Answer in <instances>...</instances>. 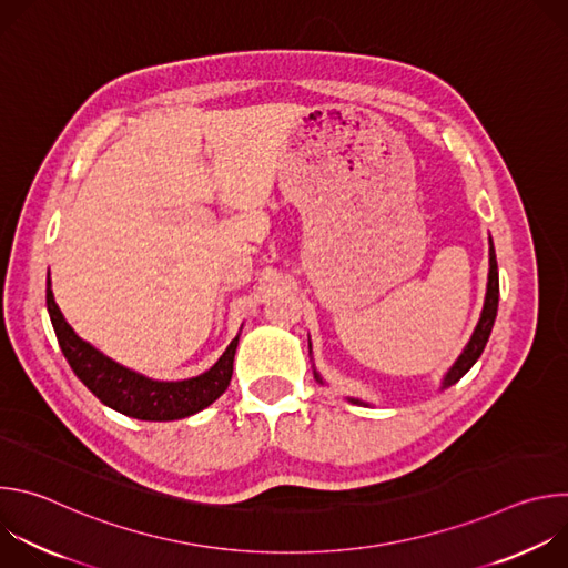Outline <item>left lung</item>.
<instances>
[{"instance_id": "obj_1", "label": "left lung", "mask_w": 568, "mask_h": 568, "mask_svg": "<svg viewBox=\"0 0 568 568\" xmlns=\"http://www.w3.org/2000/svg\"><path fill=\"white\" fill-rule=\"evenodd\" d=\"M497 307H499V267H497V254H495V245H493V237H490V272H488V292H485V303L480 310V318L476 323V328L467 342V346L463 348V353L458 355V359L454 362V366L447 371V375L443 377V386L447 388L452 384H456L480 357L485 344L490 339L493 326H495V318H497ZM314 377L318 384H323V379L318 377V373L314 371ZM353 404H366L362 399L348 397Z\"/></svg>"}]
</instances>
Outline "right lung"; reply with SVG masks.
I'll use <instances>...</instances> for the list:
<instances>
[{
  "instance_id": "obj_1",
  "label": "right lung",
  "mask_w": 568,
  "mask_h": 568,
  "mask_svg": "<svg viewBox=\"0 0 568 568\" xmlns=\"http://www.w3.org/2000/svg\"><path fill=\"white\" fill-rule=\"evenodd\" d=\"M47 310L53 323V331L64 359L69 362L75 377L83 382L103 404L123 416L136 420L166 423L189 418L209 404H213L229 386L233 375V357L237 348V337L229 344L222 357L202 375L182 382H156L139 375L92 344L80 339L69 323L64 321L53 292L51 281H47Z\"/></svg>"
}]
</instances>
